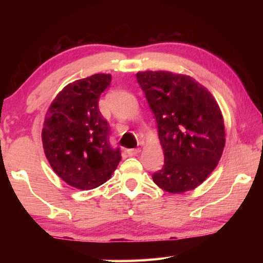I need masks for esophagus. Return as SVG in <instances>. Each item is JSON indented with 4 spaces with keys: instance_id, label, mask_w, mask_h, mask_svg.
Returning <instances> with one entry per match:
<instances>
[{
    "instance_id": "esophagus-1",
    "label": "esophagus",
    "mask_w": 263,
    "mask_h": 263,
    "mask_svg": "<svg viewBox=\"0 0 263 263\" xmlns=\"http://www.w3.org/2000/svg\"><path fill=\"white\" fill-rule=\"evenodd\" d=\"M140 152L139 148H131V149H126V154L127 157H135L138 153Z\"/></svg>"
}]
</instances>
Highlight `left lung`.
I'll return each mask as SVG.
<instances>
[{
  "label": "left lung",
  "mask_w": 263,
  "mask_h": 263,
  "mask_svg": "<svg viewBox=\"0 0 263 263\" xmlns=\"http://www.w3.org/2000/svg\"><path fill=\"white\" fill-rule=\"evenodd\" d=\"M137 80L157 119L164 162L153 173L160 188L180 194L198 186L217 167L225 146L219 105L188 75L141 72Z\"/></svg>",
  "instance_id": "left-lung-1"
}]
</instances>
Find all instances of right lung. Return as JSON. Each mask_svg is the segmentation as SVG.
<instances>
[{
  "instance_id": "1",
  "label": "right lung",
  "mask_w": 263,
  "mask_h": 263,
  "mask_svg": "<svg viewBox=\"0 0 263 263\" xmlns=\"http://www.w3.org/2000/svg\"><path fill=\"white\" fill-rule=\"evenodd\" d=\"M110 74H95L69 83L46 114L42 132L44 152L66 183L90 190L108 181L121 161V149L110 145V126L99 109L110 86Z\"/></svg>"
}]
</instances>
